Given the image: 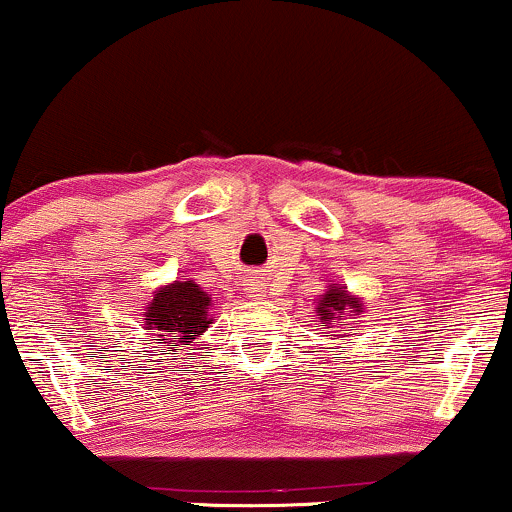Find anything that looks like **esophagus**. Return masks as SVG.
<instances>
[{"instance_id":"obj_1","label":"esophagus","mask_w":512,"mask_h":512,"mask_svg":"<svg viewBox=\"0 0 512 512\" xmlns=\"http://www.w3.org/2000/svg\"><path fill=\"white\" fill-rule=\"evenodd\" d=\"M250 296H260V286L250 284Z\"/></svg>"}]
</instances>
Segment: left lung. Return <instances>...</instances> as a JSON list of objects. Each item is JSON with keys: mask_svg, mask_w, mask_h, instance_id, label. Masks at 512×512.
I'll list each match as a JSON object with an SVG mask.
<instances>
[{"mask_svg": "<svg viewBox=\"0 0 512 512\" xmlns=\"http://www.w3.org/2000/svg\"><path fill=\"white\" fill-rule=\"evenodd\" d=\"M315 313L320 315V325L330 330V327H342L339 322H344L346 317L366 313V305L344 284H330L325 293L317 298ZM325 337H334V334H325Z\"/></svg>", "mask_w": 512, "mask_h": 512, "instance_id": "8db88e82", "label": "left lung"}]
</instances>
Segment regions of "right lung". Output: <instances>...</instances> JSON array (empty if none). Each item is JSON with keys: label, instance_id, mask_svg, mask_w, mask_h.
<instances>
[{"label": "right lung", "instance_id": "1", "mask_svg": "<svg viewBox=\"0 0 512 512\" xmlns=\"http://www.w3.org/2000/svg\"><path fill=\"white\" fill-rule=\"evenodd\" d=\"M211 298L195 279L170 281L158 286L142 320L144 330H151L158 337V344L168 351H178V346L195 342L202 332L214 322L209 315Z\"/></svg>", "mask_w": 512, "mask_h": 512}]
</instances>
